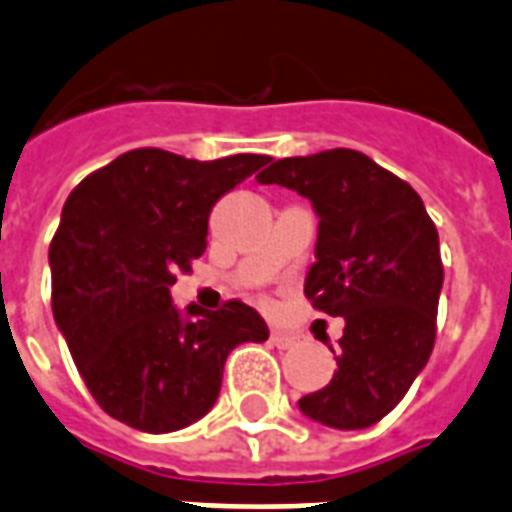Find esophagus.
<instances>
[{
	"mask_svg": "<svg viewBox=\"0 0 512 512\" xmlns=\"http://www.w3.org/2000/svg\"><path fill=\"white\" fill-rule=\"evenodd\" d=\"M271 343L276 346V349H290V346H295V343H298V338H295L292 333H284V330H273Z\"/></svg>",
	"mask_w": 512,
	"mask_h": 512,
	"instance_id": "esophagus-1",
	"label": "esophagus"
}]
</instances>
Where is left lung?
I'll return each instance as SVG.
<instances>
[{
	"mask_svg": "<svg viewBox=\"0 0 512 512\" xmlns=\"http://www.w3.org/2000/svg\"><path fill=\"white\" fill-rule=\"evenodd\" d=\"M265 163L260 185L295 190L314 206L317 263L306 295L346 322L330 346L338 370L298 408L325 427H373L403 400L435 346L443 290L435 222L408 182L357 150Z\"/></svg>",
	"mask_w": 512,
	"mask_h": 512,
	"instance_id": "left-lung-1",
	"label": "left lung"
}]
</instances>
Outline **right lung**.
I'll return each mask as SVG.
<instances>
[{
  "instance_id": "1",
  "label": "right lung",
  "mask_w": 512,
  "mask_h": 512,
  "mask_svg": "<svg viewBox=\"0 0 512 512\" xmlns=\"http://www.w3.org/2000/svg\"><path fill=\"white\" fill-rule=\"evenodd\" d=\"M268 155L193 161L142 147L66 198L50 244L53 317L93 400L128 427L177 432L212 411L239 343H263L255 308L179 311L171 287L206 249L212 206Z\"/></svg>"
}]
</instances>
